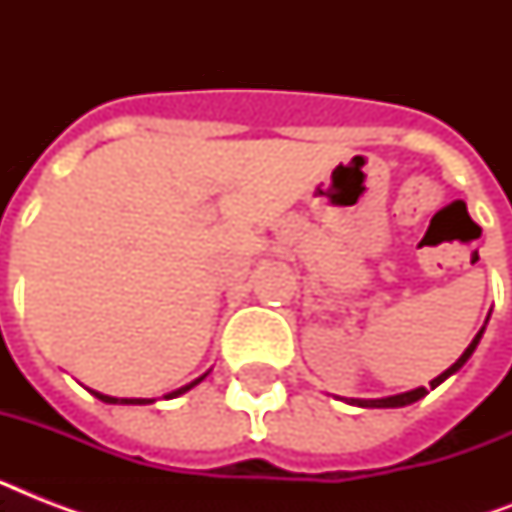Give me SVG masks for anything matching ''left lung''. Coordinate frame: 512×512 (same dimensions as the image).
Wrapping results in <instances>:
<instances>
[{
    "mask_svg": "<svg viewBox=\"0 0 512 512\" xmlns=\"http://www.w3.org/2000/svg\"><path fill=\"white\" fill-rule=\"evenodd\" d=\"M481 335H484V329H481V332H478V335L473 337V342H470L468 348H465V353H462V356L457 358V361H454V364L449 366V369H446L444 374H438L436 380L430 382V388H436V385H441V382H444L446 377H449V374H454V372H457V369H460V366L465 364V361H468L470 356H473V350H476V345H478V340H481ZM422 396H428V388H417V390H409V393H401V396L374 398V401H353V404H358V406H377V409H393V406H406V404H414V401H420Z\"/></svg>",
    "mask_w": 512,
    "mask_h": 512,
    "instance_id": "8db88e82",
    "label": "left lung"
}]
</instances>
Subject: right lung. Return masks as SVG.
Segmentation results:
<instances>
[{
	"mask_svg": "<svg viewBox=\"0 0 512 512\" xmlns=\"http://www.w3.org/2000/svg\"><path fill=\"white\" fill-rule=\"evenodd\" d=\"M201 380H204V377H199V380H193L191 385H185V388L175 390V393H170V396H167V398L180 396V393H185V390H191L193 385H199ZM92 396L100 398V401H106V404H151V401H146V398H111V396H103V393H95V390H92Z\"/></svg>",
	"mask_w": 512,
	"mask_h": 512,
	"instance_id": "add662e5",
	"label": "right lung"
}]
</instances>
